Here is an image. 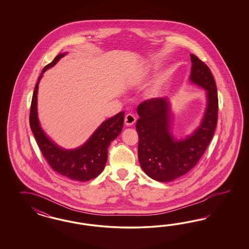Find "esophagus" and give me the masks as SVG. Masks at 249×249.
I'll use <instances>...</instances> for the list:
<instances>
[{
  "label": "esophagus",
  "mask_w": 249,
  "mask_h": 249,
  "mask_svg": "<svg viewBox=\"0 0 249 249\" xmlns=\"http://www.w3.org/2000/svg\"><path fill=\"white\" fill-rule=\"evenodd\" d=\"M136 118L134 115L132 114H127L125 117V124L126 126H131L135 123Z\"/></svg>",
  "instance_id": "34e87169"
}]
</instances>
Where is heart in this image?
I'll list each match as a JSON object with an SVG mask.
<instances>
[{
    "mask_svg": "<svg viewBox=\"0 0 249 249\" xmlns=\"http://www.w3.org/2000/svg\"><path fill=\"white\" fill-rule=\"evenodd\" d=\"M152 71V67L148 66L146 68H144L143 70L141 73V77H145L149 75ZM162 89V81H158L156 83L153 84L151 87H150L147 91H146V97L149 98H153L158 97Z\"/></svg>",
    "mask_w": 249,
    "mask_h": 249,
    "instance_id": "b5f03b06",
    "label": "heart"
}]
</instances>
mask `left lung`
I'll list each match as a JSON object with an SVG mask.
<instances>
[{"label":"left lung","mask_w":249,"mask_h":249,"mask_svg":"<svg viewBox=\"0 0 249 249\" xmlns=\"http://www.w3.org/2000/svg\"><path fill=\"white\" fill-rule=\"evenodd\" d=\"M189 82L205 90L206 105L199 125L190 134L174 133V114L169 97L146 100L137 107L140 119L138 158L142 169L151 179L166 182L191 171L210 143L217 123V89L209 68L191 53Z\"/></svg>","instance_id":"1"}]
</instances>
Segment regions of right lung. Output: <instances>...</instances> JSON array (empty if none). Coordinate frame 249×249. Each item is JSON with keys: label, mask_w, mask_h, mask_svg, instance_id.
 Listing matches in <instances>:
<instances>
[{"label": "right lung", "mask_w": 249, "mask_h": 249, "mask_svg": "<svg viewBox=\"0 0 249 249\" xmlns=\"http://www.w3.org/2000/svg\"><path fill=\"white\" fill-rule=\"evenodd\" d=\"M67 53L57 54L50 64L45 66L38 77L31 104L30 127L44 157L54 172L70 180L89 181L104 170L107 160V148L121 134L125 112L122 111L103 121L86 142L75 149L62 148L46 135L38 118L39 83L45 71L53 68Z\"/></svg>", "instance_id": "1"}]
</instances>
